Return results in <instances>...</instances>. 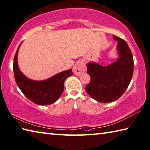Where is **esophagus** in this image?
<instances>
[{
  "label": "esophagus",
  "mask_w": 150,
  "mask_h": 150,
  "mask_svg": "<svg viewBox=\"0 0 150 150\" xmlns=\"http://www.w3.org/2000/svg\"><path fill=\"white\" fill-rule=\"evenodd\" d=\"M73 71L76 75L80 76L86 71L85 64L82 61H78L73 68Z\"/></svg>",
  "instance_id": "1"
}]
</instances>
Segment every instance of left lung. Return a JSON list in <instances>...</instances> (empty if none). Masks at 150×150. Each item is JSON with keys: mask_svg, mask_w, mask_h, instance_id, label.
<instances>
[{"mask_svg": "<svg viewBox=\"0 0 150 150\" xmlns=\"http://www.w3.org/2000/svg\"><path fill=\"white\" fill-rule=\"evenodd\" d=\"M117 40L119 58L107 66L90 62L87 73L91 77L86 86L87 93L99 103H111L122 96L131 82L133 73V58L128 44L119 37Z\"/></svg>", "mask_w": 150, "mask_h": 150, "instance_id": "obj_1", "label": "left lung"}]
</instances>
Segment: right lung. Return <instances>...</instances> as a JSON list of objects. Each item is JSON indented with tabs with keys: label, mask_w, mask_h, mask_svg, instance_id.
Masks as SVG:
<instances>
[{
	"label": "right lung",
	"mask_w": 150,
	"mask_h": 150,
	"mask_svg": "<svg viewBox=\"0 0 150 150\" xmlns=\"http://www.w3.org/2000/svg\"><path fill=\"white\" fill-rule=\"evenodd\" d=\"M21 44L18 47L13 60V73L18 88L28 99L37 104L45 106L55 103L64 91V83L66 78L73 74L71 69L57 73L44 81L31 80L22 74L18 68L17 54Z\"/></svg>",
	"instance_id": "add662e5"
}]
</instances>
